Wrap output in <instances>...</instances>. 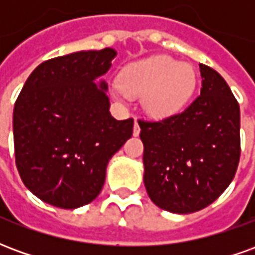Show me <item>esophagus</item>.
<instances>
[{
  "label": "esophagus",
  "instance_id": "1",
  "mask_svg": "<svg viewBox=\"0 0 255 255\" xmlns=\"http://www.w3.org/2000/svg\"><path fill=\"white\" fill-rule=\"evenodd\" d=\"M139 133H140V127H139L138 122H135V124H133V135L138 136Z\"/></svg>",
  "mask_w": 255,
  "mask_h": 255
}]
</instances>
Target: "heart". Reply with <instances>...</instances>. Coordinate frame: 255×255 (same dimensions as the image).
<instances>
[{"mask_svg":"<svg viewBox=\"0 0 255 255\" xmlns=\"http://www.w3.org/2000/svg\"><path fill=\"white\" fill-rule=\"evenodd\" d=\"M197 75L190 64L168 56H153L127 65L120 75L116 94L123 98L143 97V106L153 116H169L191 98Z\"/></svg>","mask_w":255,"mask_h":255,"instance_id":"obj_1","label":"heart"}]
</instances>
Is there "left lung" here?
<instances>
[{
  "label": "left lung",
  "instance_id": "1",
  "mask_svg": "<svg viewBox=\"0 0 255 255\" xmlns=\"http://www.w3.org/2000/svg\"><path fill=\"white\" fill-rule=\"evenodd\" d=\"M201 95L162 120L139 119L143 182L150 199L172 213L213 203L235 177L241 158V111L230 86L199 64Z\"/></svg>",
  "mask_w": 255,
  "mask_h": 255
}]
</instances>
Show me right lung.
Returning <instances> with one entry per match:
<instances>
[{
    "instance_id": "1",
    "label": "right lung",
    "mask_w": 255,
    "mask_h": 255,
    "mask_svg": "<svg viewBox=\"0 0 255 255\" xmlns=\"http://www.w3.org/2000/svg\"><path fill=\"white\" fill-rule=\"evenodd\" d=\"M116 52H78L32 71L13 109L16 166L24 186L43 202L76 209L94 201L112 155L131 138L133 119L111 116L105 82Z\"/></svg>"
}]
</instances>
